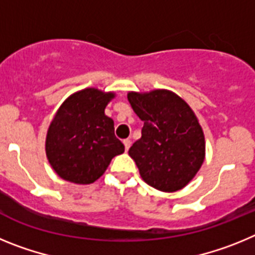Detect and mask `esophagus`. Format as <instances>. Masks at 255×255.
<instances>
[{"label": "esophagus", "instance_id": "1", "mask_svg": "<svg viewBox=\"0 0 255 255\" xmlns=\"http://www.w3.org/2000/svg\"><path fill=\"white\" fill-rule=\"evenodd\" d=\"M124 145H125V150H129L130 145H131V141H130V139H124Z\"/></svg>", "mask_w": 255, "mask_h": 255}]
</instances>
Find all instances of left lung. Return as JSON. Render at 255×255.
Instances as JSON below:
<instances>
[{"instance_id":"8db88e82","label":"left lung","mask_w":255,"mask_h":255,"mask_svg":"<svg viewBox=\"0 0 255 255\" xmlns=\"http://www.w3.org/2000/svg\"><path fill=\"white\" fill-rule=\"evenodd\" d=\"M144 126L129 155L148 185L164 193L185 188L206 158L204 132L190 106L173 92H129Z\"/></svg>"}]
</instances>
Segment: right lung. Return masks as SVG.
I'll return each mask as SVG.
<instances>
[{
  "instance_id": "obj_1",
  "label": "right lung",
  "mask_w": 255,
  "mask_h": 255,
  "mask_svg": "<svg viewBox=\"0 0 255 255\" xmlns=\"http://www.w3.org/2000/svg\"><path fill=\"white\" fill-rule=\"evenodd\" d=\"M115 97L114 92L85 88L58 107L47 130L46 155L61 179L92 184L114 157L124 153V144L115 136L114 120L105 114Z\"/></svg>"
}]
</instances>
